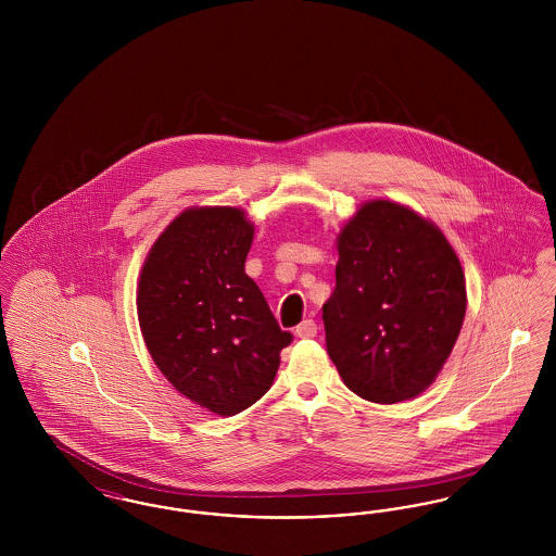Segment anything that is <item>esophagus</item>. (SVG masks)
Returning <instances> with one entry per match:
<instances>
[{"label": "esophagus", "mask_w": 556, "mask_h": 556, "mask_svg": "<svg viewBox=\"0 0 556 556\" xmlns=\"http://www.w3.org/2000/svg\"><path fill=\"white\" fill-rule=\"evenodd\" d=\"M295 336H298V338H315V336H317V323H315L313 318L302 320V323L295 327Z\"/></svg>", "instance_id": "obj_1"}]
</instances>
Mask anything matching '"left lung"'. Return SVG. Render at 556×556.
Returning a JSON list of instances; mask_svg holds the SVG:
<instances>
[{
	"mask_svg": "<svg viewBox=\"0 0 556 556\" xmlns=\"http://www.w3.org/2000/svg\"><path fill=\"white\" fill-rule=\"evenodd\" d=\"M338 254L323 323L348 390L377 404L424 394L467 311L465 273L448 239L421 214L370 200L345 223Z\"/></svg>",
	"mask_w": 556,
	"mask_h": 556,
	"instance_id": "1",
	"label": "left lung"
}]
</instances>
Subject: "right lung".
Listing matches in <instances>:
<instances>
[{
	"label": "right lung",
	"mask_w": 556,
	"mask_h": 556,
	"mask_svg": "<svg viewBox=\"0 0 556 556\" xmlns=\"http://www.w3.org/2000/svg\"><path fill=\"white\" fill-rule=\"evenodd\" d=\"M254 225L231 206L181 212L139 275L137 317L160 372L193 404L231 417L265 396L291 344L245 275Z\"/></svg>",
	"instance_id": "1"
}]
</instances>
